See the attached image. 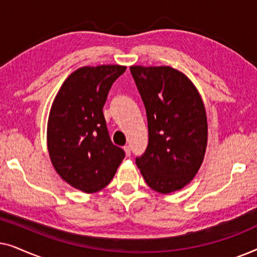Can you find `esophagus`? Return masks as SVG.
<instances>
[{
  "label": "esophagus",
  "instance_id": "1",
  "mask_svg": "<svg viewBox=\"0 0 257 257\" xmlns=\"http://www.w3.org/2000/svg\"><path fill=\"white\" fill-rule=\"evenodd\" d=\"M124 151H125L126 156L127 157L131 156V149H130V146H124Z\"/></svg>",
  "mask_w": 257,
  "mask_h": 257
}]
</instances>
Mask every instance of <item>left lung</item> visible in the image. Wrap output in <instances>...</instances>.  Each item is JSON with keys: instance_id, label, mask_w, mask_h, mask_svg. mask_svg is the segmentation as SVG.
Segmentation results:
<instances>
[{"instance_id": "obj_1", "label": "left lung", "mask_w": 257, "mask_h": 257, "mask_svg": "<svg viewBox=\"0 0 257 257\" xmlns=\"http://www.w3.org/2000/svg\"><path fill=\"white\" fill-rule=\"evenodd\" d=\"M147 115L149 145L136 164L146 184L168 194L188 184L201 166L207 117L198 90L170 66H131Z\"/></svg>"}]
</instances>
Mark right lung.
<instances>
[{
    "label": "right lung",
    "mask_w": 257,
    "mask_h": 257,
    "mask_svg": "<svg viewBox=\"0 0 257 257\" xmlns=\"http://www.w3.org/2000/svg\"><path fill=\"white\" fill-rule=\"evenodd\" d=\"M126 66H84L56 96L48 121V150L55 170L72 187L93 193L110 184L125 158L112 144L103 106Z\"/></svg>",
    "instance_id": "right-lung-1"
}]
</instances>
